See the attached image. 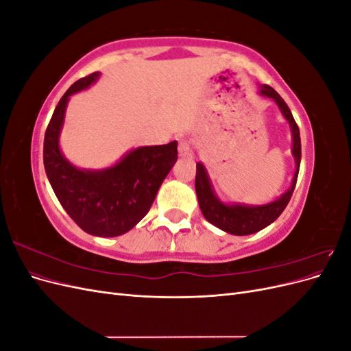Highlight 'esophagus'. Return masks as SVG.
Listing matches in <instances>:
<instances>
[{"label": "esophagus", "instance_id": "esophagus-1", "mask_svg": "<svg viewBox=\"0 0 351 351\" xmlns=\"http://www.w3.org/2000/svg\"><path fill=\"white\" fill-rule=\"evenodd\" d=\"M190 154V145L187 141L182 139L178 142V155L180 156H187Z\"/></svg>", "mask_w": 351, "mask_h": 351}]
</instances>
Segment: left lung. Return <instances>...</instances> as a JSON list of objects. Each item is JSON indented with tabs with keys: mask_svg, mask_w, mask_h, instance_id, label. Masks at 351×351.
I'll return each mask as SVG.
<instances>
[{
	"mask_svg": "<svg viewBox=\"0 0 351 351\" xmlns=\"http://www.w3.org/2000/svg\"><path fill=\"white\" fill-rule=\"evenodd\" d=\"M262 97L271 98L275 104L278 105L284 119L289 121L291 127V136H293V149L291 154L295 161V173L293 177V182L290 189L282 193L277 200L269 202L267 205H241V204H232L227 205L221 202L215 195L214 189H212L210 180L205 165L202 162L196 164V195L199 200V206L202 214L210 222L212 226L218 227L219 230L230 232L234 236H249L253 232H258L268 227L269 224L277 219L285 206L289 205L291 195L294 192L297 176H299L300 168V159H302V143H300V132L299 127L295 124L294 117L289 108V105L284 102L280 95L275 92L268 84H262L261 92Z\"/></svg>",
	"mask_w": 351,
	"mask_h": 351,
	"instance_id": "8db88e82",
	"label": "left lung"
}]
</instances>
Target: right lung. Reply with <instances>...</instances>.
<instances>
[{"instance_id":"right-lung-1","label":"right lung","mask_w":351,"mask_h":351,"mask_svg":"<svg viewBox=\"0 0 351 351\" xmlns=\"http://www.w3.org/2000/svg\"><path fill=\"white\" fill-rule=\"evenodd\" d=\"M99 77L95 71L73 83L51 117L44 139V165L52 190L70 218L98 237H117L130 231L147 212L164 178L177 161V142L142 146L105 169H80L60 149L71 95L88 89Z\"/></svg>"}]
</instances>
